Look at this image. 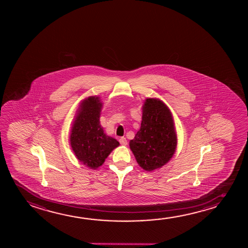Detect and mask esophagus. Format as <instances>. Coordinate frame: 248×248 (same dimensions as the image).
<instances>
[{
	"label": "esophagus",
	"mask_w": 248,
	"mask_h": 248,
	"mask_svg": "<svg viewBox=\"0 0 248 248\" xmlns=\"http://www.w3.org/2000/svg\"><path fill=\"white\" fill-rule=\"evenodd\" d=\"M119 143H120L122 146H126V145H127V140H126L125 137H121V138L119 139Z\"/></svg>",
	"instance_id": "obj_1"
}]
</instances>
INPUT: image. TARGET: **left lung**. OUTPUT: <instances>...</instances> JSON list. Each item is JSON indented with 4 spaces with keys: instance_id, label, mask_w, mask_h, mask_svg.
Here are the masks:
<instances>
[{
    "instance_id": "left-lung-1",
    "label": "left lung",
    "mask_w": 248,
    "mask_h": 248,
    "mask_svg": "<svg viewBox=\"0 0 248 248\" xmlns=\"http://www.w3.org/2000/svg\"><path fill=\"white\" fill-rule=\"evenodd\" d=\"M176 143L170 109L157 99H146L140 129L129 141L138 164L146 171L161 168L173 156Z\"/></svg>"
}]
</instances>
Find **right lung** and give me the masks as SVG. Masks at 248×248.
Returning <instances> with one entry per match:
<instances>
[{"mask_svg": "<svg viewBox=\"0 0 248 248\" xmlns=\"http://www.w3.org/2000/svg\"><path fill=\"white\" fill-rule=\"evenodd\" d=\"M80 108L72 127L70 143L77 158L95 170L102 165L119 142L107 136L100 124L102 103L98 97H89Z\"/></svg>", "mask_w": 248, "mask_h": 248, "instance_id": "right-lung-1", "label": "right lung"}]
</instances>
